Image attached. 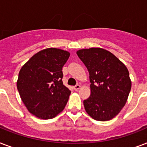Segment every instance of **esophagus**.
Listing matches in <instances>:
<instances>
[{
    "instance_id": "esophagus-1",
    "label": "esophagus",
    "mask_w": 147,
    "mask_h": 147,
    "mask_svg": "<svg viewBox=\"0 0 147 147\" xmlns=\"http://www.w3.org/2000/svg\"><path fill=\"white\" fill-rule=\"evenodd\" d=\"M80 88H81L80 85H75V86H74V89L76 90V91H78V90Z\"/></svg>"
}]
</instances>
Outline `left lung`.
<instances>
[{
  "label": "left lung",
  "mask_w": 147,
  "mask_h": 147,
  "mask_svg": "<svg viewBox=\"0 0 147 147\" xmlns=\"http://www.w3.org/2000/svg\"><path fill=\"white\" fill-rule=\"evenodd\" d=\"M77 55L89 72L91 95L83 102L85 111L96 121L111 120L125 105L131 89L127 67L101 48L81 49Z\"/></svg>",
  "instance_id": "1"
}]
</instances>
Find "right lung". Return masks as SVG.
Returning <instances> with one entry per match:
<instances>
[{
  "mask_svg": "<svg viewBox=\"0 0 147 147\" xmlns=\"http://www.w3.org/2000/svg\"><path fill=\"white\" fill-rule=\"evenodd\" d=\"M67 51L48 48L33 55L19 72L17 90L31 114L52 119L65 107L71 91L62 82V67L69 59Z\"/></svg>",
  "mask_w": 147,
  "mask_h": 147,
  "instance_id": "obj_1",
  "label": "right lung"
}]
</instances>
